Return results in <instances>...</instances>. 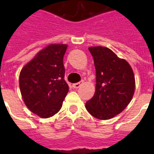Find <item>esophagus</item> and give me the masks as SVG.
<instances>
[{
	"label": "esophagus",
	"mask_w": 154,
	"mask_h": 154,
	"mask_svg": "<svg viewBox=\"0 0 154 154\" xmlns=\"http://www.w3.org/2000/svg\"><path fill=\"white\" fill-rule=\"evenodd\" d=\"M82 82H77V83L72 84V87L73 88H79L81 85H82Z\"/></svg>",
	"instance_id": "1"
}]
</instances>
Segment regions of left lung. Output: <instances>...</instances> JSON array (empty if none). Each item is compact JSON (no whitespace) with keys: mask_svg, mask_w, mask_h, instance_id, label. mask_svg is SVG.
Here are the masks:
<instances>
[{"mask_svg":"<svg viewBox=\"0 0 154 154\" xmlns=\"http://www.w3.org/2000/svg\"><path fill=\"white\" fill-rule=\"evenodd\" d=\"M96 68V91L86 103V109L99 119L113 118L125 109L135 89L131 66L106 47H90Z\"/></svg>","mask_w":154,"mask_h":154,"instance_id":"8db88e82","label":"left lung"}]
</instances>
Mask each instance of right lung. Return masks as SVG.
Returning a JSON list of instances; mask_svg holds the SVG:
<instances>
[{
	"instance_id": "1",
	"label": "right lung",
	"mask_w": 154,
	"mask_h": 154,
	"mask_svg": "<svg viewBox=\"0 0 154 154\" xmlns=\"http://www.w3.org/2000/svg\"><path fill=\"white\" fill-rule=\"evenodd\" d=\"M67 44H49L25 64L20 73V90L25 106L41 118L60 110L69 87L64 80Z\"/></svg>"
}]
</instances>
